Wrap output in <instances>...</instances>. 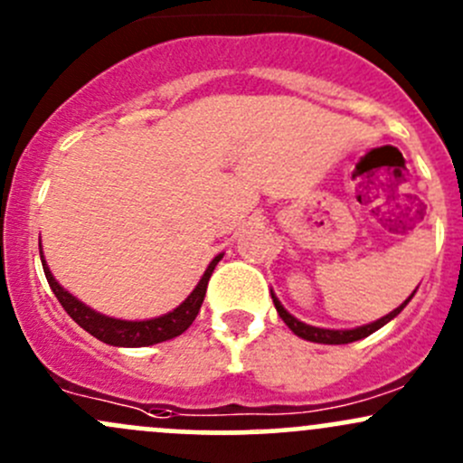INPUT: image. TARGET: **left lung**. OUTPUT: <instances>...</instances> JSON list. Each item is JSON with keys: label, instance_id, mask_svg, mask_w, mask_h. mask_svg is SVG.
I'll return each instance as SVG.
<instances>
[{"label": "left lung", "instance_id": "left-lung-1", "mask_svg": "<svg viewBox=\"0 0 463 463\" xmlns=\"http://www.w3.org/2000/svg\"><path fill=\"white\" fill-rule=\"evenodd\" d=\"M270 295H272V304H275V308H277V313H279V317L284 319V324L288 326L290 330H293L297 337L306 339V342H315V344H350V342H357V339L368 337V335H373L374 330H379V328H382V326H386L388 321L395 319L397 315L402 313L403 308H406V304L412 299V295H415V293L408 297V299L403 301V304L399 306V308L392 310V313H388L386 317L373 321V324L359 326V328H353V330H330V328H317V326L304 324V321H299L297 317H293V315H290L288 310H286L284 306H281V301L277 299L275 293H270Z\"/></svg>", "mask_w": 463, "mask_h": 463}]
</instances>
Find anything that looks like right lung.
<instances>
[{
  "instance_id": "right-lung-1",
  "label": "right lung",
  "mask_w": 463,
  "mask_h": 463,
  "mask_svg": "<svg viewBox=\"0 0 463 463\" xmlns=\"http://www.w3.org/2000/svg\"><path fill=\"white\" fill-rule=\"evenodd\" d=\"M39 257H42V266H43V275H46L48 286L52 288L60 304L64 306V310L71 315L86 333H90L92 337H97L99 342L110 344V346H124V348H139V346H153V344L166 342V339L177 337L182 335L184 330H188V326L193 324L194 317H197L199 308H202V301L206 297V288H208V279H211L213 270L219 264L223 255H217L215 260L208 264L206 272L202 275L199 284L194 286V290L182 304L177 306L170 313L162 315V317L155 319H144V321H126V319H115V317H106V315L97 313L92 310L90 306H86L84 301H80L77 297H72L68 290L61 288L57 284V279L52 277L51 269H48L46 260H43L42 246H39Z\"/></svg>"
}]
</instances>
